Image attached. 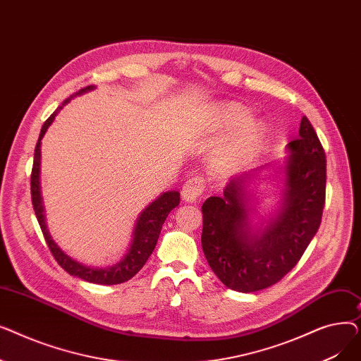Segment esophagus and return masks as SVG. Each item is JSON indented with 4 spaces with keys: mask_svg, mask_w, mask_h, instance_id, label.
Masks as SVG:
<instances>
[{
    "mask_svg": "<svg viewBox=\"0 0 361 361\" xmlns=\"http://www.w3.org/2000/svg\"><path fill=\"white\" fill-rule=\"evenodd\" d=\"M204 190H206L204 180L199 176H195L184 183L183 190H181V197H183V200H185L188 203H193L203 195Z\"/></svg>",
    "mask_w": 361,
    "mask_h": 361,
    "instance_id": "34e87169",
    "label": "esophagus"
}]
</instances>
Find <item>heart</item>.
Returning a JSON list of instances; mask_svg holds the SVG:
<instances>
[{"label":"heart","mask_w":361,"mask_h":361,"mask_svg":"<svg viewBox=\"0 0 361 361\" xmlns=\"http://www.w3.org/2000/svg\"><path fill=\"white\" fill-rule=\"evenodd\" d=\"M250 111L238 104H221L214 109L211 128L214 131H233L243 127L219 150L216 162L221 168L234 169L247 162L260 147L264 137V126L250 121Z\"/></svg>","instance_id":"1"}]
</instances>
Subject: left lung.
<instances>
[{"instance_id": "8db88e82", "label": "left lung", "mask_w": 361, "mask_h": 361, "mask_svg": "<svg viewBox=\"0 0 361 361\" xmlns=\"http://www.w3.org/2000/svg\"><path fill=\"white\" fill-rule=\"evenodd\" d=\"M286 188L281 206L264 228L252 224L245 181L237 177L221 197L202 206V247L214 274L238 293L268 288L286 276L307 249L322 221L326 193V157L307 117L300 123L298 139L287 145Z\"/></svg>"}]
</instances>
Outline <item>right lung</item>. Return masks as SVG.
<instances>
[{
    "label": "right lung",
    "mask_w": 361,
    "mask_h": 361,
    "mask_svg": "<svg viewBox=\"0 0 361 361\" xmlns=\"http://www.w3.org/2000/svg\"><path fill=\"white\" fill-rule=\"evenodd\" d=\"M93 86H87L80 89L67 98L59 108L51 114V117L44 123L41 128L39 139H37L36 147H35V158H33V168L30 176V192H32V204L35 209V215L37 218V222L41 225L42 234L45 237V241L48 247L54 256V259L59 262L60 267L68 272L73 276H78L83 281L92 282V283H101V286H116V283H121L128 281L130 278L135 276L146 263L149 256L154 252L155 245L158 243L162 225L168 216V214L174 209L180 203V193L173 190L161 195L157 200L152 202L146 209L140 214V216L136 221L135 231H133V241L128 247V252L126 256L116 264L108 268H92L86 267V264L71 259L67 253H64L55 241L51 238L49 231L45 224V215H44V203L41 196V181H39V173H41V140L47 133L48 127L52 124L56 114L60 109L71 99L75 94H82L87 90H92Z\"/></svg>",
    "instance_id": "add662e5"
}]
</instances>
